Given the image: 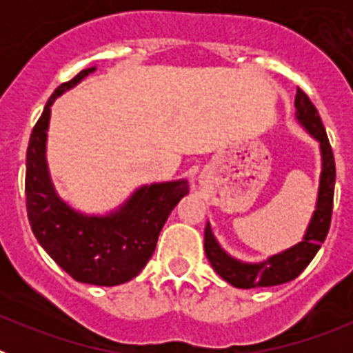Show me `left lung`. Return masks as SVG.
<instances>
[{
    "instance_id": "obj_1",
    "label": "left lung",
    "mask_w": 353,
    "mask_h": 353,
    "mask_svg": "<svg viewBox=\"0 0 353 353\" xmlns=\"http://www.w3.org/2000/svg\"><path fill=\"white\" fill-rule=\"evenodd\" d=\"M295 118L304 127L305 132L313 136L320 145L322 173H320V185H318L316 208L299 244L258 263L240 261L230 256L215 240L210 224H207L205 226V252H207L208 261L212 269L235 288H263V286H276L292 281L310 265L329 233L336 183L334 155H332L325 127L320 120L316 108L301 88H297V95H295Z\"/></svg>"
}]
</instances>
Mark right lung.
<instances>
[{
    "label": "right lung",
    "mask_w": 353,
    "mask_h": 353,
    "mask_svg": "<svg viewBox=\"0 0 353 353\" xmlns=\"http://www.w3.org/2000/svg\"><path fill=\"white\" fill-rule=\"evenodd\" d=\"M95 68H84L58 86L33 127L26 152V208L39 244L68 276L86 285L117 286L145 269L171 210L189 194V183L182 179L141 185L105 215L83 214L60 198L46 157L51 105Z\"/></svg>",
    "instance_id": "obj_1"
}]
</instances>
